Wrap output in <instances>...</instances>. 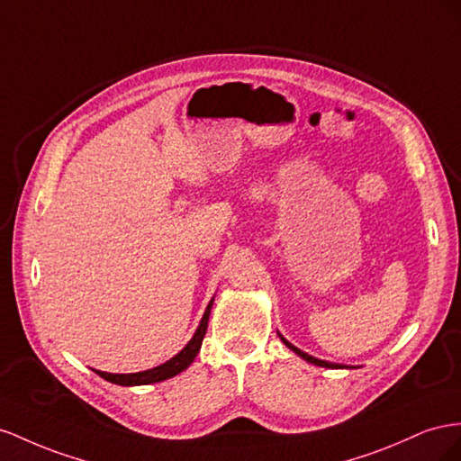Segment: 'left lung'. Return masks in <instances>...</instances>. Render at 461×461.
<instances>
[{
  "mask_svg": "<svg viewBox=\"0 0 461 461\" xmlns=\"http://www.w3.org/2000/svg\"><path fill=\"white\" fill-rule=\"evenodd\" d=\"M280 336V339L284 341V344L292 349V351H295L301 359H305V361H309V363H312V365H317V366H326V369H339L341 365H338V363H328V361H322V359H317V357H312V355H309V353H305V351H301L299 348H295V346H292L289 344V341L282 336V334H278Z\"/></svg>",
  "mask_w": 461,
  "mask_h": 461,
  "instance_id": "left-lung-1",
  "label": "left lung"
}]
</instances>
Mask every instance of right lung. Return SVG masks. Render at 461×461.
Returning a JSON list of instances; mask_svg holds the SVG:
<instances>
[{
	"label": "right lung",
	"instance_id": "obj_1",
	"mask_svg": "<svg viewBox=\"0 0 461 461\" xmlns=\"http://www.w3.org/2000/svg\"><path fill=\"white\" fill-rule=\"evenodd\" d=\"M214 299H210V303L203 314L201 324L196 328L193 338L189 339V344L183 348L177 355H174L172 359L154 366V369L149 371H142V373H131V375H113V373H104V371H95L96 375H100L104 380H108V383L113 384H120V386H140V384H154V383H162L166 378H172L176 375H179L181 371H185L187 366L193 363V359L196 357V353H199L201 346H203V339L206 334V328H208V317H210V309H212Z\"/></svg>",
	"mask_w": 461,
	"mask_h": 461
}]
</instances>
